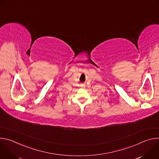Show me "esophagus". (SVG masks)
Instances as JSON below:
<instances>
[{"label": "esophagus", "instance_id": "1", "mask_svg": "<svg viewBox=\"0 0 159 159\" xmlns=\"http://www.w3.org/2000/svg\"><path fill=\"white\" fill-rule=\"evenodd\" d=\"M82 87H85V85H82Z\"/></svg>", "mask_w": 159, "mask_h": 159}]
</instances>
